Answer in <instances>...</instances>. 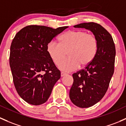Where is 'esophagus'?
Here are the masks:
<instances>
[{
    "label": "esophagus",
    "instance_id": "34e87169",
    "mask_svg": "<svg viewBox=\"0 0 126 126\" xmlns=\"http://www.w3.org/2000/svg\"><path fill=\"white\" fill-rule=\"evenodd\" d=\"M65 75H66V74L63 73V72H61V77H63L65 76Z\"/></svg>",
    "mask_w": 126,
    "mask_h": 126
}]
</instances>
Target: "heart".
I'll return each mask as SVG.
<instances>
[{"label":"heart","instance_id":"b5f03b06","mask_svg":"<svg viewBox=\"0 0 126 126\" xmlns=\"http://www.w3.org/2000/svg\"><path fill=\"white\" fill-rule=\"evenodd\" d=\"M59 43L51 42L47 52L55 64L58 65L68 52L69 58L61 62L59 69L69 72L87 66L92 62L98 50V41L92 34L83 31H68L59 37Z\"/></svg>","mask_w":126,"mask_h":126}]
</instances>
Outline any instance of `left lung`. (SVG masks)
I'll use <instances>...</instances> for the list:
<instances>
[{"instance_id": "obj_1", "label": "left lung", "mask_w": 126, "mask_h": 126, "mask_svg": "<svg viewBox=\"0 0 126 126\" xmlns=\"http://www.w3.org/2000/svg\"><path fill=\"white\" fill-rule=\"evenodd\" d=\"M74 27L89 30L98 41L95 58L84 69L72 75L74 83L69 91L73 104L87 108L100 101L108 90L114 72L115 46L109 32L98 23H83Z\"/></svg>"}]
</instances>
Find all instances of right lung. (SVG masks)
Instances as JSON below:
<instances>
[{
	"label": "right lung",
	"instance_id": "right-lung-1",
	"mask_svg": "<svg viewBox=\"0 0 126 126\" xmlns=\"http://www.w3.org/2000/svg\"><path fill=\"white\" fill-rule=\"evenodd\" d=\"M67 28L29 25L20 30L13 40L10 65L13 81L18 94L29 104L45 103L60 79V71L46 47L54 37Z\"/></svg>",
	"mask_w": 126,
	"mask_h": 126
}]
</instances>
